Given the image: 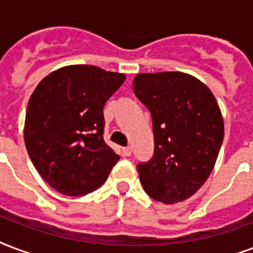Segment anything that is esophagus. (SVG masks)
I'll list each match as a JSON object with an SVG mask.
<instances>
[{
	"mask_svg": "<svg viewBox=\"0 0 253 253\" xmlns=\"http://www.w3.org/2000/svg\"><path fill=\"white\" fill-rule=\"evenodd\" d=\"M122 152H123V157H130L131 155V147H123L122 148Z\"/></svg>",
	"mask_w": 253,
	"mask_h": 253,
	"instance_id": "34e87169",
	"label": "esophagus"
}]
</instances>
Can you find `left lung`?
I'll use <instances>...</instances> for the list:
<instances>
[{
    "label": "left lung",
    "instance_id": "1",
    "mask_svg": "<svg viewBox=\"0 0 253 253\" xmlns=\"http://www.w3.org/2000/svg\"><path fill=\"white\" fill-rule=\"evenodd\" d=\"M135 95L151 113L154 157L136 166L152 199H188L207 180L224 138L215 96L198 78L179 71L138 74Z\"/></svg>",
    "mask_w": 253,
    "mask_h": 253
}]
</instances>
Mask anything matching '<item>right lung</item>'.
Returning a JSON list of instances; mask_svg holds the SVG:
<instances>
[{
    "label": "right lung",
    "mask_w": 253,
    "mask_h": 253,
    "mask_svg": "<svg viewBox=\"0 0 253 253\" xmlns=\"http://www.w3.org/2000/svg\"><path fill=\"white\" fill-rule=\"evenodd\" d=\"M125 74L91 65L50 73L29 99L25 144L46 183L67 196H84L106 182L119 161L103 140V107Z\"/></svg>",
    "instance_id": "obj_1"
}]
</instances>
